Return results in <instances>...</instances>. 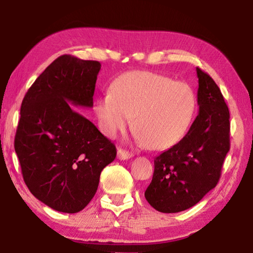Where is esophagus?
Instances as JSON below:
<instances>
[{
	"label": "esophagus",
	"mask_w": 253,
	"mask_h": 253,
	"mask_svg": "<svg viewBox=\"0 0 253 253\" xmlns=\"http://www.w3.org/2000/svg\"><path fill=\"white\" fill-rule=\"evenodd\" d=\"M133 156L132 153L127 152V151H124L122 148H119L118 151V157L120 160H127V159H131V157Z\"/></svg>",
	"instance_id": "obj_1"
}]
</instances>
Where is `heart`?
<instances>
[{
  "mask_svg": "<svg viewBox=\"0 0 253 253\" xmlns=\"http://www.w3.org/2000/svg\"><path fill=\"white\" fill-rule=\"evenodd\" d=\"M195 108V94L187 83L149 71L124 73L94 104L102 133L115 137L133 118L139 140L156 151L181 140Z\"/></svg>",
  "mask_w": 253,
  "mask_h": 253,
  "instance_id": "1",
  "label": "heart"
}]
</instances>
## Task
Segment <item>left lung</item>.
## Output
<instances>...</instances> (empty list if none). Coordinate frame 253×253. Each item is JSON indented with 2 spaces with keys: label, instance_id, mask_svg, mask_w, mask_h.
<instances>
[{
  "label": "left lung",
  "instance_id": "8db88e82",
  "mask_svg": "<svg viewBox=\"0 0 253 253\" xmlns=\"http://www.w3.org/2000/svg\"><path fill=\"white\" fill-rule=\"evenodd\" d=\"M196 74L199 114L178 144L155 157L145 192L147 202L163 213L187 210L213 189L229 151V111L221 91L202 69Z\"/></svg>",
  "mask_w": 253,
  "mask_h": 253
}]
</instances>
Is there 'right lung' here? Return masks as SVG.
<instances>
[{
    "label": "right lung",
    "instance_id": "add662e5",
    "mask_svg": "<svg viewBox=\"0 0 253 253\" xmlns=\"http://www.w3.org/2000/svg\"><path fill=\"white\" fill-rule=\"evenodd\" d=\"M99 61L64 54L29 87L21 104L14 151L24 181L53 210L76 213L99 185L116 148L91 121L76 111L91 108Z\"/></svg>",
    "mask_w": 253,
    "mask_h": 253
}]
</instances>
